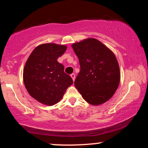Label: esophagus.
I'll return each instance as SVG.
<instances>
[{"instance_id":"esophagus-1","label":"esophagus","mask_w":148,"mask_h":148,"mask_svg":"<svg viewBox=\"0 0 148 148\" xmlns=\"http://www.w3.org/2000/svg\"><path fill=\"white\" fill-rule=\"evenodd\" d=\"M70 76H71V77H72L73 81H74V80H75V74H71V75H70Z\"/></svg>"}]
</instances>
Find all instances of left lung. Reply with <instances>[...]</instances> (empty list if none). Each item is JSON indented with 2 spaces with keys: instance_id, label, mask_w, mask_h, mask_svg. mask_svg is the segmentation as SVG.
<instances>
[{
  "instance_id": "obj_1",
  "label": "left lung",
  "mask_w": 148,
  "mask_h": 148,
  "mask_svg": "<svg viewBox=\"0 0 148 148\" xmlns=\"http://www.w3.org/2000/svg\"><path fill=\"white\" fill-rule=\"evenodd\" d=\"M81 71L74 81L86 101L99 106L108 101L118 89L120 67L114 53L95 38L72 44Z\"/></svg>"
}]
</instances>
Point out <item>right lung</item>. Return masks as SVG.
Returning a JSON list of instances; mask_svg holds the SVG:
<instances>
[{
  "label": "right lung",
  "instance_id": "right-lung-1",
  "mask_svg": "<svg viewBox=\"0 0 148 148\" xmlns=\"http://www.w3.org/2000/svg\"><path fill=\"white\" fill-rule=\"evenodd\" d=\"M67 48L55 43L42 44L35 47L25 62L23 72L25 87L30 95L42 104L57 103L73 84L70 76L64 72L63 64L57 60Z\"/></svg>",
  "mask_w": 148,
  "mask_h": 148
}]
</instances>
